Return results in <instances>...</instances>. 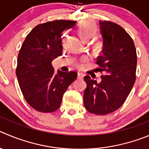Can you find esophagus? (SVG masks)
I'll return each mask as SVG.
<instances>
[{"label": "esophagus", "mask_w": 149, "mask_h": 149, "mask_svg": "<svg viewBox=\"0 0 149 149\" xmlns=\"http://www.w3.org/2000/svg\"><path fill=\"white\" fill-rule=\"evenodd\" d=\"M77 78L79 79H83V78H84V74H83L82 73H78Z\"/></svg>", "instance_id": "1"}]
</instances>
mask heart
<instances>
[{"mask_svg":"<svg viewBox=\"0 0 149 149\" xmlns=\"http://www.w3.org/2000/svg\"><path fill=\"white\" fill-rule=\"evenodd\" d=\"M78 30L81 38L86 40L92 38L95 35L97 29L93 23L88 21H83L79 23Z\"/></svg>","mask_w":149,"mask_h":149,"instance_id":"1","label":"heart"}]
</instances>
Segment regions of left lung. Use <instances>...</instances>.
<instances>
[{"label":"left lung","mask_w":149,"mask_h":149,"mask_svg":"<svg viewBox=\"0 0 149 149\" xmlns=\"http://www.w3.org/2000/svg\"><path fill=\"white\" fill-rule=\"evenodd\" d=\"M99 24L104 47L96 63L104 74L99 83L84 76V105L90 113L104 115L118 109L130 93L136 80L137 52L121 26L108 20H99Z\"/></svg>","instance_id":"1"}]
</instances>
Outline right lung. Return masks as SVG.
Instances as JSON below:
<instances>
[{"label":"right lung","instance_id":"obj_1","mask_svg":"<svg viewBox=\"0 0 149 149\" xmlns=\"http://www.w3.org/2000/svg\"><path fill=\"white\" fill-rule=\"evenodd\" d=\"M57 20L36 26L26 36L17 56L16 75L23 97L32 108L52 112L61 105L63 94L75 79V71H54L51 62L62 55V33L76 24Z\"/></svg>","mask_w":149,"mask_h":149}]
</instances>
